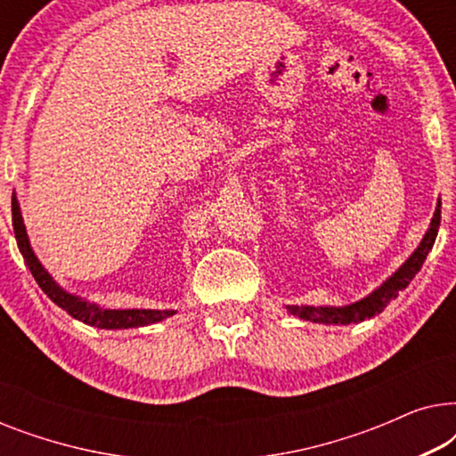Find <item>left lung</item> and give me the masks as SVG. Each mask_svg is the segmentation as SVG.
I'll list each match as a JSON object with an SVG mask.
<instances>
[{
	"instance_id": "obj_1",
	"label": "left lung",
	"mask_w": 456,
	"mask_h": 456,
	"mask_svg": "<svg viewBox=\"0 0 456 456\" xmlns=\"http://www.w3.org/2000/svg\"><path fill=\"white\" fill-rule=\"evenodd\" d=\"M440 208L442 203L438 201L434 211L432 222H429L428 232L423 234V239L413 253L409 255V259L398 267V270L392 273L390 278H386L382 284L378 286L376 290H371L370 295L359 298V301L342 305V307H334V305H320V307H314V305H289V309L292 315L301 317L305 322H314V323H326V326H348V323H359L363 320H370V317H376L378 314H382L384 307H388L392 298L398 297V292L403 289H407L411 280L415 278V273L421 270L423 261H426L428 253L432 251L436 236H438V228H440Z\"/></svg>"
}]
</instances>
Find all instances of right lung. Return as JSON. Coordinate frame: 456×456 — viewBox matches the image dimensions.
Instances as JSON below:
<instances>
[{
    "label": "right lung",
    "mask_w": 456,
    "mask_h": 456,
    "mask_svg": "<svg viewBox=\"0 0 456 456\" xmlns=\"http://www.w3.org/2000/svg\"><path fill=\"white\" fill-rule=\"evenodd\" d=\"M12 226H14V236L20 248L24 261H27L30 273L41 286V290L52 298V301L72 315L74 320L86 323V326H95L102 330H128V328H142L151 326V323L164 322L166 317H172L176 311L174 309H105L99 307L97 303L86 301V298L72 295L66 289L55 282L30 247L27 226H24L20 203H18L16 192L12 195Z\"/></svg>",
    "instance_id": "right-lung-1"
}]
</instances>
